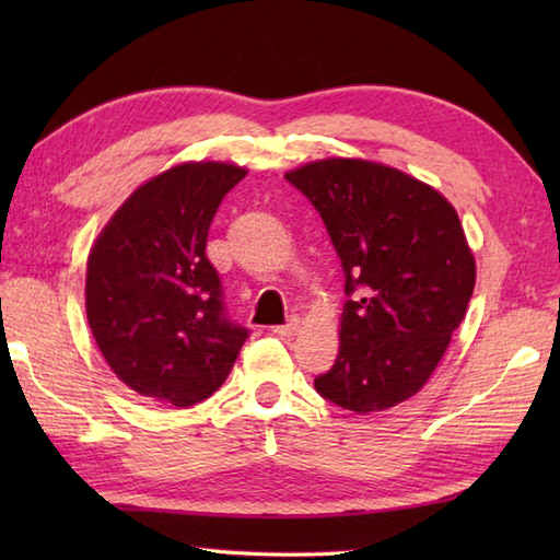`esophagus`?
I'll use <instances>...</instances> for the list:
<instances>
[{"label":"esophagus","instance_id":"obj_1","mask_svg":"<svg viewBox=\"0 0 560 560\" xmlns=\"http://www.w3.org/2000/svg\"><path fill=\"white\" fill-rule=\"evenodd\" d=\"M299 327H301V319L293 317L291 323H287V325L271 327V335H277V337H281V339H291V337L295 335V331H299Z\"/></svg>","mask_w":560,"mask_h":560}]
</instances>
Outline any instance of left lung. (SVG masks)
<instances>
[{"instance_id": "obj_1", "label": "left lung", "mask_w": 560, "mask_h": 560, "mask_svg": "<svg viewBox=\"0 0 560 560\" xmlns=\"http://www.w3.org/2000/svg\"><path fill=\"white\" fill-rule=\"evenodd\" d=\"M323 217L343 267L339 355L315 389L341 409L413 397L443 359L477 281L450 201L387 165L327 159L287 173Z\"/></svg>"}]
</instances>
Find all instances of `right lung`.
I'll list each match as a JSON object with an SVG mask.
<instances>
[{
  "mask_svg": "<svg viewBox=\"0 0 560 560\" xmlns=\"http://www.w3.org/2000/svg\"><path fill=\"white\" fill-rule=\"evenodd\" d=\"M245 173L213 161L175 165L141 185L91 249V331L113 373L141 397L183 409L205 401L249 337L229 317L207 257L209 225Z\"/></svg>",
  "mask_w": 560,
  "mask_h": 560,
  "instance_id": "1",
  "label": "right lung"
}]
</instances>
